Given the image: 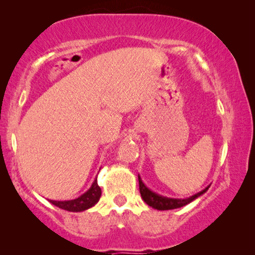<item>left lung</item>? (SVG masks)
<instances>
[{"label":"left lung","instance_id":"left-lung-1","mask_svg":"<svg viewBox=\"0 0 255 255\" xmlns=\"http://www.w3.org/2000/svg\"><path fill=\"white\" fill-rule=\"evenodd\" d=\"M138 180H139V190H140L141 198L146 202V204H148L149 207L156 209V210H172V209L181 208L183 207V205L189 204L190 202H193L195 200V198L200 197L201 195H203L205 191L209 189V187H210L208 186L205 189L200 191V193L195 194L193 196L188 198H183V200H181V198H169V197H165V196H161V195L153 193L152 190H149L148 188L145 186L139 175H138Z\"/></svg>","mask_w":255,"mask_h":255}]
</instances>
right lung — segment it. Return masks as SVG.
I'll return each mask as SVG.
<instances>
[{
  "label": "right lung",
  "mask_w": 255,
  "mask_h": 255,
  "mask_svg": "<svg viewBox=\"0 0 255 255\" xmlns=\"http://www.w3.org/2000/svg\"><path fill=\"white\" fill-rule=\"evenodd\" d=\"M101 194H102V190H101L99 184H97V180H95L93 182L92 187H90L85 194L81 195V196L75 198V200H71V201L50 200V202L52 204H54L55 207L64 209V210L72 211V212H80L94 207V205L99 202Z\"/></svg>",
  "instance_id": "obj_1"
}]
</instances>
